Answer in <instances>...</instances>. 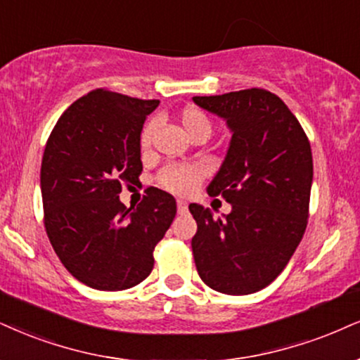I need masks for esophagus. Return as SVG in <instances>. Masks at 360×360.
<instances>
[{
	"instance_id": "1",
	"label": "esophagus",
	"mask_w": 360,
	"mask_h": 360,
	"mask_svg": "<svg viewBox=\"0 0 360 360\" xmlns=\"http://www.w3.org/2000/svg\"><path fill=\"white\" fill-rule=\"evenodd\" d=\"M176 207H179L180 214H185V212H187V208H188L187 202H185V200H176Z\"/></svg>"
}]
</instances>
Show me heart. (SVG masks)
<instances>
[{
  "label": "heart",
  "instance_id": "heart-1",
  "mask_svg": "<svg viewBox=\"0 0 360 360\" xmlns=\"http://www.w3.org/2000/svg\"><path fill=\"white\" fill-rule=\"evenodd\" d=\"M180 123L184 127V130L187 131L188 136L195 135L198 131H205L210 135L212 131V123L210 120L202 110L198 108H187L184 110L180 115ZM157 130V120H150L148 123L143 127L140 135V145L143 148H148L152 143V139ZM203 176V168L198 165H170L165 170L160 173V181H162L163 187L175 193H187L192 192L195 185L200 181Z\"/></svg>",
  "mask_w": 360,
  "mask_h": 360
}]
</instances>
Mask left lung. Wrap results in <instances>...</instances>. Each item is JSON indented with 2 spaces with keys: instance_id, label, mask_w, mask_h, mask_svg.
<instances>
[{
  "instance_id": "8db88e82",
  "label": "left lung",
  "mask_w": 360,
  "mask_h": 360,
  "mask_svg": "<svg viewBox=\"0 0 360 360\" xmlns=\"http://www.w3.org/2000/svg\"><path fill=\"white\" fill-rule=\"evenodd\" d=\"M193 103L225 120L232 133L208 195L232 205L214 219L190 203L197 233L192 250L198 275L229 295L254 294L275 281L302 240L312 188V152L299 120L274 93L250 88Z\"/></svg>"
}]
</instances>
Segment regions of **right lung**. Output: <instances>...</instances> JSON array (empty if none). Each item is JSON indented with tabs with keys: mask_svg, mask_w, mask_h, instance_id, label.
<instances>
[{
	"mask_svg": "<svg viewBox=\"0 0 360 360\" xmlns=\"http://www.w3.org/2000/svg\"><path fill=\"white\" fill-rule=\"evenodd\" d=\"M158 100L95 90L66 108L41 162L44 227L66 270L98 290H125L153 269L155 245L172 225L176 202L146 188L136 208L120 200L139 181L140 135Z\"/></svg>",
	"mask_w": 360,
	"mask_h": 360,
	"instance_id": "right-lung-1",
	"label": "right lung"
}]
</instances>
